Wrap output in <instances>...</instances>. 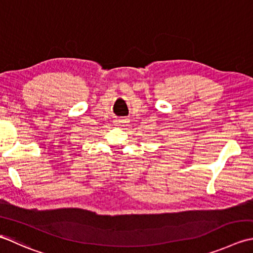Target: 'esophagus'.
I'll list each match as a JSON object with an SVG mask.
<instances>
[{
  "label": "esophagus",
  "instance_id": "34e87169",
  "mask_svg": "<svg viewBox=\"0 0 253 253\" xmlns=\"http://www.w3.org/2000/svg\"><path fill=\"white\" fill-rule=\"evenodd\" d=\"M116 122H117V123H118V124H120V123H122V122H123V121H116Z\"/></svg>",
  "mask_w": 253,
  "mask_h": 253
}]
</instances>
